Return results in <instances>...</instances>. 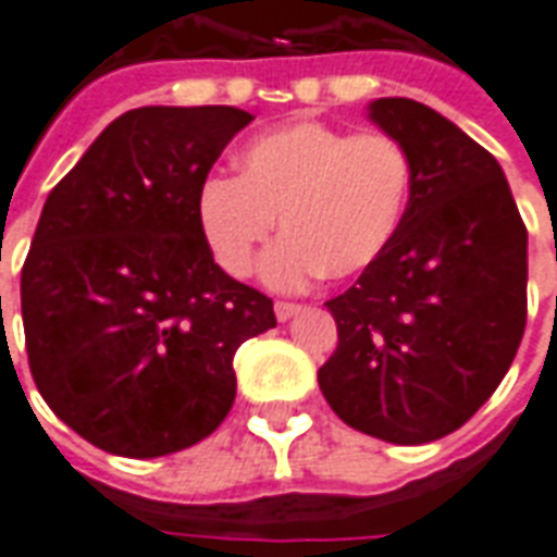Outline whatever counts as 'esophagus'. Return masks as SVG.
Returning a JSON list of instances; mask_svg holds the SVG:
<instances>
[{"instance_id":"obj_1","label":"esophagus","mask_w":557,"mask_h":557,"mask_svg":"<svg viewBox=\"0 0 557 557\" xmlns=\"http://www.w3.org/2000/svg\"><path fill=\"white\" fill-rule=\"evenodd\" d=\"M301 313V304H289V301H277L274 304V315H277L280 322H289L292 315Z\"/></svg>"}]
</instances>
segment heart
Segmentation results:
<instances>
[{"mask_svg": "<svg viewBox=\"0 0 557 557\" xmlns=\"http://www.w3.org/2000/svg\"><path fill=\"white\" fill-rule=\"evenodd\" d=\"M238 178L208 175L196 190V226L230 277H247L259 247L286 232L259 277L298 292L319 277H358L391 250L414 194L409 148L382 131L351 134L325 122H289L247 139Z\"/></svg>", "mask_w": 557, "mask_h": 557, "instance_id": "b5f03b06", "label": "heart"}]
</instances>
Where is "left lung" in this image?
Wrapping results in <instances>:
<instances>
[{"label": "left lung", "mask_w": 557, "mask_h": 557, "mask_svg": "<svg viewBox=\"0 0 557 557\" xmlns=\"http://www.w3.org/2000/svg\"><path fill=\"white\" fill-rule=\"evenodd\" d=\"M367 119L414 163L403 230L325 304L337 351L319 370L327 406L391 444L459 430L502 385L525 331L528 232L504 170L462 127L411 98Z\"/></svg>", "instance_id": "8db88e82"}]
</instances>
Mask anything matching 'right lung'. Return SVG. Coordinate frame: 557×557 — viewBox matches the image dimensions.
I'll list each match as a JSON object with an SVG mask.
<instances>
[{
    "mask_svg": "<svg viewBox=\"0 0 557 557\" xmlns=\"http://www.w3.org/2000/svg\"><path fill=\"white\" fill-rule=\"evenodd\" d=\"M250 122L235 107L127 110L44 202L20 274L32 379L107 454L154 459L211 435L238 346L277 325L196 226L199 184Z\"/></svg>",
    "mask_w": 557,
    "mask_h": 557,
    "instance_id": "right-lung-1",
    "label": "right lung"
}]
</instances>
